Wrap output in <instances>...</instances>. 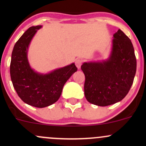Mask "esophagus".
Wrapping results in <instances>:
<instances>
[{
  "label": "esophagus",
  "mask_w": 146,
  "mask_h": 146,
  "mask_svg": "<svg viewBox=\"0 0 146 146\" xmlns=\"http://www.w3.org/2000/svg\"><path fill=\"white\" fill-rule=\"evenodd\" d=\"M82 62L83 60L82 59H77L75 60V65H76V66L78 67V68H79V69L81 67V65L82 64Z\"/></svg>",
  "instance_id": "1"
}]
</instances>
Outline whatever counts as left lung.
Here are the masks:
<instances>
[{
  "mask_svg": "<svg viewBox=\"0 0 146 146\" xmlns=\"http://www.w3.org/2000/svg\"><path fill=\"white\" fill-rule=\"evenodd\" d=\"M84 95L87 101L106 106L121 101L131 88L137 70V60L131 40L121 29L113 35L108 59L84 62Z\"/></svg>",
  "mask_w": 146,
  "mask_h": 146,
  "instance_id": "left-lung-1",
  "label": "left lung"
}]
</instances>
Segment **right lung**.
<instances>
[{
  "mask_svg": "<svg viewBox=\"0 0 146 146\" xmlns=\"http://www.w3.org/2000/svg\"><path fill=\"white\" fill-rule=\"evenodd\" d=\"M41 27H31L23 33L14 45L10 63L11 80L18 95L25 103L37 108H44L58 101L64 84L78 70L74 63L47 74L37 73L31 68L28 47Z\"/></svg>",
  "mask_w": 146,
  "mask_h": 146,
  "instance_id": "obj_1",
  "label": "right lung"
}]
</instances>
